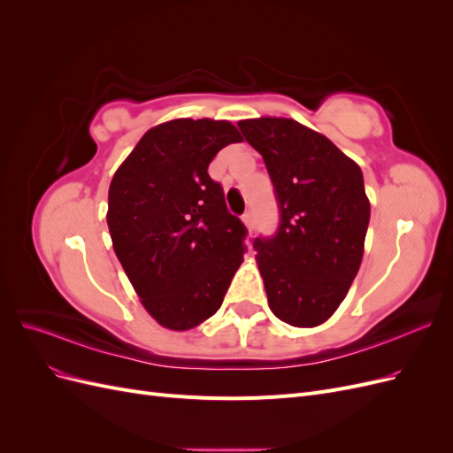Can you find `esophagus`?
Here are the masks:
<instances>
[{
  "label": "esophagus",
  "mask_w": 453,
  "mask_h": 453,
  "mask_svg": "<svg viewBox=\"0 0 453 453\" xmlns=\"http://www.w3.org/2000/svg\"><path fill=\"white\" fill-rule=\"evenodd\" d=\"M242 221H243L245 226H248V230H251V228H253V213H251V211H245V213L242 215Z\"/></svg>",
  "instance_id": "esophagus-1"
}]
</instances>
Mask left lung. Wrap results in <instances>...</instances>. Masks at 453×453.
<instances>
[{
  "label": "left lung",
  "instance_id": "8db88e82",
  "mask_svg": "<svg viewBox=\"0 0 453 453\" xmlns=\"http://www.w3.org/2000/svg\"><path fill=\"white\" fill-rule=\"evenodd\" d=\"M238 127L263 155L281 211L278 234L255 240L268 306L293 326H318L338 310L361 266L370 219L363 172L293 119H245Z\"/></svg>",
  "mask_w": 453,
  "mask_h": 453
}]
</instances>
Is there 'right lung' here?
Here are the masks:
<instances>
[{
	"label": "right lung",
	"mask_w": 453,
	"mask_h": 453,
	"mask_svg": "<svg viewBox=\"0 0 453 453\" xmlns=\"http://www.w3.org/2000/svg\"><path fill=\"white\" fill-rule=\"evenodd\" d=\"M240 142L230 120L162 122L143 134L109 185L115 255L143 308L170 331L210 319L243 263L245 226L208 173L219 150Z\"/></svg>",
	"instance_id": "obj_1"
}]
</instances>
